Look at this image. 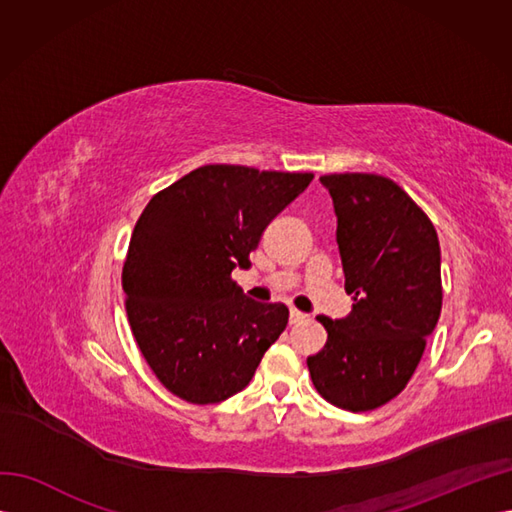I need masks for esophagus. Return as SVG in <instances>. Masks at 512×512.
Segmentation results:
<instances>
[{
  "mask_svg": "<svg viewBox=\"0 0 512 512\" xmlns=\"http://www.w3.org/2000/svg\"><path fill=\"white\" fill-rule=\"evenodd\" d=\"M301 320H305V314L299 312V309L290 307V324H297V322H301Z\"/></svg>",
  "mask_w": 512,
  "mask_h": 512,
  "instance_id": "1",
  "label": "esophagus"
}]
</instances>
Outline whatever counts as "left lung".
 Wrapping results in <instances>:
<instances>
[{
    "instance_id": "1",
    "label": "left lung",
    "mask_w": 512,
    "mask_h": 512,
    "mask_svg": "<svg viewBox=\"0 0 512 512\" xmlns=\"http://www.w3.org/2000/svg\"><path fill=\"white\" fill-rule=\"evenodd\" d=\"M352 312L318 316L329 337L307 356L316 391L367 412L406 389L442 309L440 241L431 220L382 175H324Z\"/></svg>"
}]
</instances>
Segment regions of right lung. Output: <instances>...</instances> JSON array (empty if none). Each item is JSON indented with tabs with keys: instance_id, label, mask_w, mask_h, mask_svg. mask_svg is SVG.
I'll return each mask as SVG.
<instances>
[{
	"instance_id": "add662e5",
	"label": "right lung",
	"mask_w": 512,
	"mask_h": 512,
	"mask_svg": "<svg viewBox=\"0 0 512 512\" xmlns=\"http://www.w3.org/2000/svg\"><path fill=\"white\" fill-rule=\"evenodd\" d=\"M312 173L207 164L153 196L138 218L123 292L138 348L170 393L218 404L243 391L288 324L230 280Z\"/></svg>"
}]
</instances>
